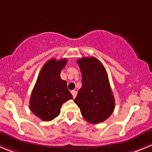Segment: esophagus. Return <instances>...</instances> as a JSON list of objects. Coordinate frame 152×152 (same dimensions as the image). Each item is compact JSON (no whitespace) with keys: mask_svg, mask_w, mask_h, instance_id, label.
Here are the masks:
<instances>
[{"mask_svg":"<svg viewBox=\"0 0 152 152\" xmlns=\"http://www.w3.org/2000/svg\"><path fill=\"white\" fill-rule=\"evenodd\" d=\"M71 94H72V95H73V98H75V97H76V95H77V92H76V91H72Z\"/></svg>","mask_w":152,"mask_h":152,"instance_id":"obj_1","label":"esophagus"}]
</instances>
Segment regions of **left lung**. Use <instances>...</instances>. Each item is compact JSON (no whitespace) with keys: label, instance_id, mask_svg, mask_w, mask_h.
<instances>
[{"label":"left lung","instance_id":"obj_1","mask_svg":"<svg viewBox=\"0 0 152 152\" xmlns=\"http://www.w3.org/2000/svg\"><path fill=\"white\" fill-rule=\"evenodd\" d=\"M82 73V88L75 103L82 115L91 124H99L108 118L115 109V100L108 75L103 64L94 57L77 60Z\"/></svg>","mask_w":152,"mask_h":152}]
</instances>
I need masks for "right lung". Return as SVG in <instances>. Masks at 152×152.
Returning <instances> with one entry per match:
<instances>
[{"label": "right lung", "instance_id": "1", "mask_svg": "<svg viewBox=\"0 0 152 152\" xmlns=\"http://www.w3.org/2000/svg\"><path fill=\"white\" fill-rule=\"evenodd\" d=\"M66 62V58L48 61L39 72L32 91L30 109L44 121L53 120L60 114L62 104L73 98L68 90L66 82L62 80L60 76Z\"/></svg>", "mask_w": 152, "mask_h": 152}]
</instances>
